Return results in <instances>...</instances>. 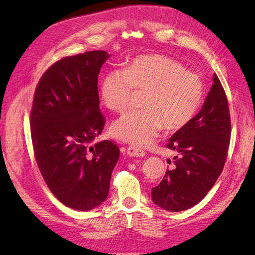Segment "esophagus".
<instances>
[{"instance_id":"esophagus-1","label":"esophagus","mask_w":255,"mask_h":255,"mask_svg":"<svg viewBox=\"0 0 255 255\" xmlns=\"http://www.w3.org/2000/svg\"><path fill=\"white\" fill-rule=\"evenodd\" d=\"M127 154L129 156H137V158H138V156H139V158H142V156L145 155L143 150L133 147V145H129V147L127 148Z\"/></svg>"}]
</instances>
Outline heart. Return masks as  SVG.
Masks as SVG:
<instances>
[{
	"label": "heart",
	"mask_w": 255,
	"mask_h": 255,
	"mask_svg": "<svg viewBox=\"0 0 255 255\" xmlns=\"http://www.w3.org/2000/svg\"><path fill=\"white\" fill-rule=\"evenodd\" d=\"M132 89L145 91L143 110L125 114L113 123L112 136L119 141L145 147L161 129L175 131L196 115L203 101V83L197 74L170 57L143 55L131 59L124 71L113 69L102 79L100 95L106 108L127 110Z\"/></svg>",
	"instance_id": "heart-1"
}]
</instances>
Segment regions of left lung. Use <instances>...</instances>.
Here are the masks:
<instances>
[{"label":"left lung","instance_id":"left-lung-1","mask_svg":"<svg viewBox=\"0 0 255 255\" xmlns=\"http://www.w3.org/2000/svg\"><path fill=\"white\" fill-rule=\"evenodd\" d=\"M213 81L202 110L169 139L167 148L177 155L151 192L153 203L165 210L182 211L198 204L223 172L231 124L228 101L216 73Z\"/></svg>","mask_w":255,"mask_h":255}]
</instances>
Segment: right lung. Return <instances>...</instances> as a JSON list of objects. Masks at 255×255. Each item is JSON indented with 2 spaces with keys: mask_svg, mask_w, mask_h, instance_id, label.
Listing matches in <instances>:
<instances>
[{
  "mask_svg": "<svg viewBox=\"0 0 255 255\" xmlns=\"http://www.w3.org/2000/svg\"><path fill=\"white\" fill-rule=\"evenodd\" d=\"M110 58L88 51L63 58L38 83L30 113L38 167L51 193L70 208L88 211L105 202L119 149L110 140L92 144L105 125L97 77Z\"/></svg>",
  "mask_w": 255,
  "mask_h": 255,
  "instance_id": "obj_1",
  "label": "right lung"
}]
</instances>
